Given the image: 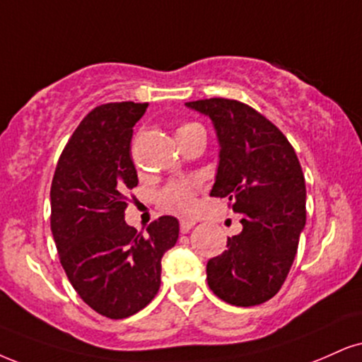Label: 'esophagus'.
Returning a JSON list of instances; mask_svg holds the SVG:
<instances>
[{
	"mask_svg": "<svg viewBox=\"0 0 362 362\" xmlns=\"http://www.w3.org/2000/svg\"><path fill=\"white\" fill-rule=\"evenodd\" d=\"M196 225L194 220H181L180 223V228H181V233H188V231L193 228Z\"/></svg>",
	"mask_w": 362,
	"mask_h": 362,
	"instance_id": "34e87169",
	"label": "esophagus"
}]
</instances>
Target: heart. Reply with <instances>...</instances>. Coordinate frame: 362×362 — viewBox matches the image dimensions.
Here are the masks:
<instances>
[{"label":"heart","mask_w":362,"mask_h":362,"mask_svg":"<svg viewBox=\"0 0 362 362\" xmlns=\"http://www.w3.org/2000/svg\"><path fill=\"white\" fill-rule=\"evenodd\" d=\"M198 127V124H185V126H181L176 131V139ZM163 199L169 208H177L181 211H191L194 208L193 186L188 185V182H173V185H169L163 191Z\"/></svg>","instance_id":"1"}]
</instances>
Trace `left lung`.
<instances>
[{"label": "left lung", "instance_id": "8db88e82", "mask_svg": "<svg viewBox=\"0 0 362 362\" xmlns=\"http://www.w3.org/2000/svg\"><path fill=\"white\" fill-rule=\"evenodd\" d=\"M186 107L211 119L220 159L209 196L228 198L243 226L208 262V285L231 305L263 304L287 279L305 226L300 163L287 137L242 102L206 99Z\"/></svg>", "mask_w": 362, "mask_h": 362}]
</instances>
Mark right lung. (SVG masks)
Listing matches in <instances>:
<instances>
[{
  "mask_svg": "<svg viewBox=\"0 0 362 362\" xmlns=\"http://www.w3.org/2000/svg\"><path fill=\"white\" fill-rule=\"evenodd\" d=\"M147 104L95 107L75 129L52 181V233L70 284L88 307L126 319L149 304L160 285V258L180 236V221L160 216L142 235L124 209L137 186L132 127Z\"/></svg>",
  "mask_w": 362,
  "mask_h": 362,
  "instance_id": "1",
  "label": "right lung"
}]
</instances>
